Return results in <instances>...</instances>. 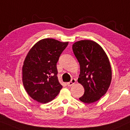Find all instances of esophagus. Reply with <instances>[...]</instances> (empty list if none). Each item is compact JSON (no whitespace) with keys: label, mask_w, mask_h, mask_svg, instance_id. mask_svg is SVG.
<instances>
[{"label":"esophagus","mask_w":130,"mask_h":130,"mask_svg":"<svg viewBox=\"0 0 130 130\" xmlns=\"http://www.w3.org/2000/svg\"><path fill=\"white\" fill-rule=\"evenodd\" d=\"M75 82H76V79H72L71 80V81H70V82H67V85L68 86V87H70V86L73 85Z\"/></svg>","instance_id":"34e87169"}]
</instances>
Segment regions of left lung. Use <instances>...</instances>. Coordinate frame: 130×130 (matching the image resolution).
Masks as SVG:
<instances>
[{
  "label": "left lung",
  "instance_id": "obj_1",
  "mask_svg": "<svg viewBox=\"0 0 130 130\" xmlns=\"http://www.w3.org/2000/svg\"><path fill=\"white\" fill-rule=\"evenodd\" d=\"M72 48L80 64L77 81L85 89L79 100L86 104L98 101L107 93L111 81V68L107 54L92 40L76 42Z\"/></svg>",
  "mask_w": 130,
  "mask_h": 130
}]
</instances>
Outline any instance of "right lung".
Listing matches in <instances>:
<instances>
[{"label":"right lung","mask_w":130,"mask_h":130,"mask_svg":"<svg viewBox=\"0 0 130 130\" xmlns=\"http://www.w3.org/2000/svg\"><path fill=\"white\" fill-rule=\"evenodd\" d=\"M68 42L44 39L32 46L22 68L24 88L32 99L46 104L58 95L62 86L57 77V62Z\"/></svg>","instance_id":"1"}]
</instances>
